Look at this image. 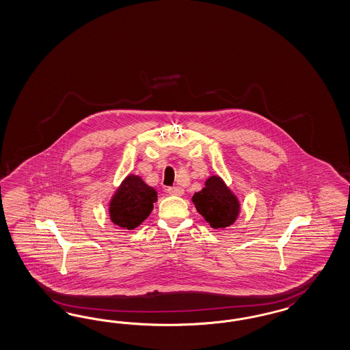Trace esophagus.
Returning <instances> with one entry per match:
<instances>
[{"label":"esophagus","instance_id":"1","mask_svg":"<svg viewBox=\"0 0 350 350\" xmlns=\"http://www.w3.org/2000/svg\"><path fill=\"white\" fill-rule=\"evenodd\" d=\"M167 193L171 194V196H178V197H180L184 194V189L180 188V187H169L167 188Z\"/></svg>","mask_w":350,"mask_h":350}]
</instances>
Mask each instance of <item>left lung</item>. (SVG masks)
Returning a JSON list of instances; mask_svg holds the SVG:
<instances>
[{
	"instance_id": "obj_1",
	"label": "left lung",
	"mask_w": 350,
	"mask_h": 350,
	"mask_svg": "<svg viewBox=\"0 0 350 350\" xmlns=\"http://www.w3.org/2000/svg\"><path fill=\"white\" fill-rule=\"evenodd\" d=\"M196 210L214 229L233 226L241 213L237 196L219 175H213L204 181V187L192 197Z\"/></svg>"
}]
</instances>
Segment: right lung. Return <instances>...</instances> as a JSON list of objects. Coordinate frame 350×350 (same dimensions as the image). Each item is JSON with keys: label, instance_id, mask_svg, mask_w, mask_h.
Instances as JSON below:
<instances>
[{"label": "right lung", "instance_id": "add662e5", "mask_svg": "<svg viewBox=\"0 0 350 350\" xmlns=\"http://www.w3.org/2000/svg\"><path fill=\"white\" fill-rule=\"evenodd\" d=\"M157 191L139 175L129 174L108 202V214L114 226L133 230L140 226L157 202Z\"/></svg>", "mask_w": 350, "mask_h": 350}]
</instances>
